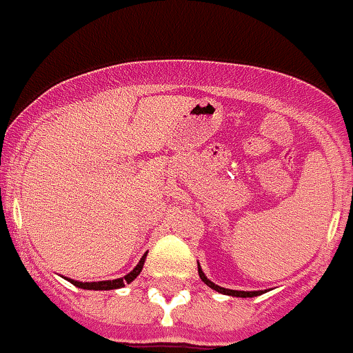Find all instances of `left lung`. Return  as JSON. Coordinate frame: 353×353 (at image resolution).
Here are the masks:
<instances>
[{
    "label": "left lung",
    "mask_w": 353,
    "mask_h": 353,
    "mask_svg": "<svg viewBox=\"0 0 353 353\" xmlns=\"http://www.w3.org/2000/svg\"><path fill=\"white\" fill-rule=\"evenodd\" d=\"M199 275H200V279H202V281H204V283L210 286V288L216 290V292H221V293H225V295H233V297H256V295L261 293V292H236V290L221 288V286H216V284L211 283L210 279L205 277L204 273H202V270H200V268H199Z\"/></svg>",
    "instance_id": "obj_1"
}]
</instances>
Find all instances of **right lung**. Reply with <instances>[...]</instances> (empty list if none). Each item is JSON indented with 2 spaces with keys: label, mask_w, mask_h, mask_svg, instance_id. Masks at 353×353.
Listing matches in <instances>:
<instances>
[{
  "label": "right lung",
  "mask_w": 353,
  "mask_h": 353,
  "mask_svg": "<svg viewBox=\"0 0 353 353\" xmlns=\"http://www.w3.org/2000/svg\"><path fill=\"white\" fill-rule=\"evenodd\" d=\"M143 261H145V255L140 259V262H138L137 268H134L131 273H128V275H125V277H122V279H114V281H100V283H76V281H70V279H69V281L74 284V286H78V288H83V290H117V288H122V286L132 283V281L138 277V273L142 272Z\"/></svg>",
  "instance_id": "right-lung-1"
}]
</instances>
